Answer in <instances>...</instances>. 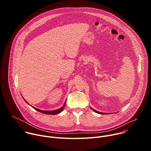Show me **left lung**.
Masks as SVG:
<instances>
[{
  "label": "left lung",
  "instance_id": "obj_1",
  "mask_svg": "<svg viewBox=\"0 0 151 151\" xmlns=\"http://www.w3.org/2000/svg\"><path fill=\"white\" fill-rule=\"evenodd\" d=\"M90 108H91L92 110H93V111H94L95 112H96V113H98V114H102V115H103V114H105V115H106H106H108V114H109V113H103V112L102 113V112H99V111H96V110H94V109H93L92 107H90Z\"/></svg>",
  "mask_w": 151,
  "mask_h": 151
}]
</instances>
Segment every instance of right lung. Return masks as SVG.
Returning <instances> with one entry per match:
<instances>
[{
	"mask_svg": "<svg viewBox=\"0 0 151 151\" xmlns=\"http://www.w3.org/2000/svg\"><path fill=\"white\" fill-rule=\"evenodd\" d=\"M26 101V100H25ZM66 101L65 103H64V104L63 105V106L61 107H60V108L58 109H56V110H54V111H42V110H40L39 109H37L36 108V107H34L33 106H32L33 109H35V110H36L37 111H39L41 113H43V114H48V115H55V114H58L59 113H60L61 112H62V111L63 110L64 106H65V104H66ZM27 102V101H26Z\"/></svg>",
	"mask_w": 151,
	"mask_h": 151,
	"instance_id": "right-lung-1",
	"label": "right lung"
}]
</instances>
